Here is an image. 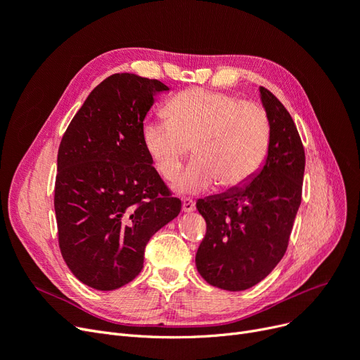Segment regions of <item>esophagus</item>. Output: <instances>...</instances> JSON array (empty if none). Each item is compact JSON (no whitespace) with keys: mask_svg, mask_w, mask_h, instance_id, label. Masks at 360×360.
<instances>
[{"mask_svg":"<svg viewBox=\"0 0 360 360\" xmlns=\"http://www.w3.org/2000/svg\"><path fill=\"white\" fill-rule=\"evenodd\" d=\"M181 207H183V212L184 213H191L195 210V202L189 198H184L183 202H181Z\"/></svg>","mask_w":360,"mask_h":360,"instance_id":"esophagus-1","label":"esophagus"}]
</instances>
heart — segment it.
<instances>
[{"mask_svg": "<svg viewBox=\"0 0 360 360\" xmlns=\"http://www.w3.org/2000/svg\"><path fill=\"white\" fill-rule=\"evenodd\" d=\"M167 120H148L141 129L143 144L165 180L177 177L183 162L195 160L174 181L180 193H200L216 183L225 191L242 188L263 167L270 124L259 105L224 93L195 89L171 99Z\"/></svg>", "mask_w": 360, "mask_h": 360, "instance_id": "obj_1", "label": "heart"}]
</instances>
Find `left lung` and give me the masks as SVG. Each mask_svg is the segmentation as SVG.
Masks as SVG:
<instances>
[{"label":"left lung","mask_w":360,"mask_h":360,"mask_svg":"<svg viewBox=\"0 0 360 360\" xmlns=\"http://www.w3.org/2000/svg\"><path fill=\"white\" fill-rule=\"evenodd\" d=\"M270 141L263 167L245 186L197 201L207 233L195 264L210 285L243 291L263 281L284 257L302 201L304 150L291 115L259 86Z\"/></svg>","instance_id":"left-lung-1"}]
</instances>
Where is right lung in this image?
<instances>
[{
    "label": "right lung",
    "instance_id": "right-lung-1",
    "mask_svg": "<svg viewBox=\"0 0 360 360\" xmlns=\"http://www.w3.org/2000/svg\"><path fill=\"white\" fill-rule=\"evenodd\" d=\"M168 86L135 73L108 76L63 135L56 207L61 255L94 290L111 291L144 267V249L181 210L141 138L155 97Z\"/></svg>",
    "mask_w": 360,
    "mask_h": 360
}]
</instances>
